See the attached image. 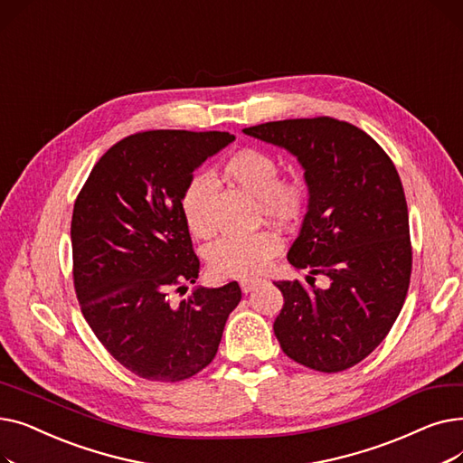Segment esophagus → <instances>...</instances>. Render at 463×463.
I'll return each mask as SVG.
<instances>
[{"label":"esophagus","instance_id":"obj_1","mask_svg":"<svg viewBox=\"0 0 463 463\" xmlns=\"http://www.w3.org/2000/svg\"><path fill=\"white\" fill-rule=\"evenodd\" d=\"M260 283H264V279H259V278H246V279H240V287L244 293H251V290L255 287H259Z\"/></svg>","mask_w":463,"mask_h":463}]
</instances>
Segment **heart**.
<instances>
[{"mask_svg":"<svg viewBox=\"0 0 463 463\" xmlns=\"http://www.w3.org/2000/svg\"><path fill=\"white\" fill-rule=\"evenodd\" d=\"M222 178L257 199L259 213L278 225L298 223L309 204V187L302 178H279V163L270 154L244 148L222 165ZM212 185L206 176H193L180 197V210L187 229L199 238L212 234L208 201ZM281 240L262 229L251 234H229L206 250V260L217 278H250L260 274L279 253Z\"/></svg>","mask_w":463,"mask_h":463,"instance_id":"heart-1","label":"heart"}]
</instances>
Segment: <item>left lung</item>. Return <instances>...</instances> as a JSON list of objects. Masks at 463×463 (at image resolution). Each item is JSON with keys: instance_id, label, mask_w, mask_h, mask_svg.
I'll list each match as a JSON object with an SVG mask.
<instances>
[{"instance_id": "8db88e82", "label": "left lung", "mask_w": 463, "mask_h": 463, "mask_svg": "<svg viewBox=\"0 0 463 463\" xmlns=\"http://www.w3.org/2000/svg\"><path fill=\"white\" fill-rule=\"evenodd\" d=\"M246 135L279 146L304 168L309 204L287 260L309 287L276 281L283 309L274 334L302 366L335 373L366 358L391 332L407 297L409 213L392 159L362 129L335 118L269 121ZM326 275V289L313 275Z\"/></svg>"}]
</instances>
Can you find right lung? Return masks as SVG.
Returning a JSON list of instances; mask_svg holds the SVG:
<instances>
[{
	"instance_id": "right-lung-1",
	"label": "right lung",
	"mask_w": 463,
	"mask_h": 463,
	"mask_svg": "<svg viewBox=\"0 0 463 463\" xmlns=\"http://www.w3.org/2000/svg\"><path fill=\"white\" fill-rule=\"evenodd\" d=\"M234 140L223 131H142L116 142L95 163L72 208V279L84 319L131 373L161 383L193 377L213 360L236 281L197 287L180 210L185 184L208 157Z\"/></svg>"
}]
</instances>
